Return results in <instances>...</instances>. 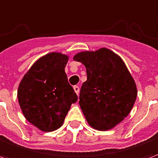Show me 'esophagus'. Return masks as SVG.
Segmentation results:
<instances>
[{
  "instance_id": "obj_1",
  "label": "esophagus",
  "mask_w": 158,
  "mask_h": 158,
  "mask_svg": "<svg viewBox=\"0 0 158 158\" xmlns=\"http://www.w3.org/2000/svg\"><path fill=\"white\" fill-rule=\"evenodd\" d=\"M73 89H74V91L76 92L77 95H79V87L78 85H74L73 86Z\"/></svg>"
}]
</instances>
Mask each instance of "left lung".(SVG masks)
Segmentation results:
<instances>
[{"label":"left lung","instance_id":"obj_1","mask_svg":"<svg viewBox=\"0 0 158 158\" xmlns=\"http://www.w3.org/2000/svg\"><path fill=\"white\" fill-rule=\"evenodd\" d=\"M73 59L86 69L79 102L86 120L98 130L112 129L128 116L135 102L132 76L122 59L108 49L80 52Z\"/></svg>","mask_w":158,"mask_h":158}]
</instances>
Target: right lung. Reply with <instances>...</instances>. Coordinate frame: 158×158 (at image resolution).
<instances>
[{"label": "right lung", "mask_w": 158, "mask_h": 158, "mask_svg": "<svg viewBox=\"0 0 158 158\" xmlns=\"http://www.w3.org/2000/svg\"><path fill=\"white\" fill-rule=\"evenodd\" d=\"M68 56L52 52L40 58L23 78L18 99L26 119L45 132L62 126L78 96L65 73Z\"/></svg>", "instance_id": "obj_1"}]
</instances>
